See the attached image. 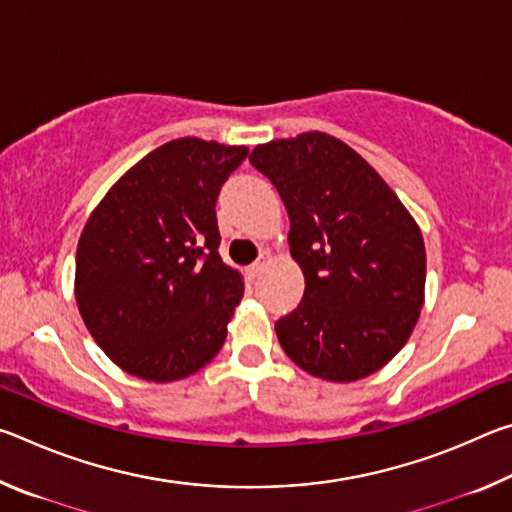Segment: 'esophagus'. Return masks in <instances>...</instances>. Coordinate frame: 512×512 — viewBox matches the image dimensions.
I'll return each instance as SVG.
<instances>
[{"instance_id":"1","label":"esophagus","mask_w":512,"mask_h":512,"mask_svg":"<svg viewBox=\"0 0 512 512\" xmlns=\"http://www.w3.org/2000/svg\"><path fill=\"white\" fill-rule=\"evenodd\" d=\"M266 264H268V253H262V255H259L257 262L248 268V275L253 277V280H255V277L262 275V271H264V266H266Z\"/></svg>"}]
</instances>
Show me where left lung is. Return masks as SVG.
Listing matches in <instances>:
<instances>
[{"mask_svg": "<svg viewBox=\"0 0 512 512\" xmlns=\"http://www.w3.org/2000/svg\"><path fill=\"white\" fill-rule=\"evenodd\" d=\"M250 164L287 207L291 255L305 273L300 305L275 323L282 350L320 379L372 375L418 323L427 275L418 223L379 173L332 135L259 144Z\"/></svg>", "mask_w": 512, "mask_h": 512, "instance_id": "8db88e82", "label": "left lung"}]
</instances>
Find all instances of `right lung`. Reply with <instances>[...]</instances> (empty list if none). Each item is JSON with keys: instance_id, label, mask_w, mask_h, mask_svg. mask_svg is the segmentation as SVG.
<instances>
[{"instance_id": "add662e5", "label": "right lung", "mask_w": 512, "mask_h": 512, "mask_svg": "<svg viewBox=\"0 0 512 512\" xmlns=\"http://www.w3.org/2000/svg\"><path fill=\"white\" fill-rule=\"evenodd\" d=\"M246 146L180 137L110 189L76 248V302L92 339L146 381L194 375L221 350L241 275L219 255L216 198Z\"/></svg>"}]
</instances>
